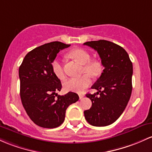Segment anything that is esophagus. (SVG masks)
<instances>
[{
  "label": "esophagus",
  "instance_id": "esophagus-1",
  "mask_svg": "<svg viewBox=\"0 0 152 152\" xmlns=\"http://www.w3.org/2000/svg\"><path fill=\"white\" fill-rule=\"evenodd\" d=\"M79 98H80V99H82V98L84 97V94H79Z\"/></svg>",
  "mask_w": 152,
  "mask_h": 152
}]
</instances>
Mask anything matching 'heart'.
<instances>
[{
    "label": "heart",
    "mask_w": 152,
    "mask_h": 152,
    "mask_svg": "<svg viewBox=\"0 0 152 152\" xmlns=\"http://www.w3.org/2000/svg\"><path fill=\"white\" fill-rule=\"evenodd\" d=\"M70 58L76 61L79 64L83 66V72H86L91 76H98L102 70V63L97 60H90V55L87 51L84 49L78 48L73 50L68 54ZM52 70L53 72L58 79H63L65 74L63 72V66L61 61L58 59H55L52 62ZM91 82L89 75L85 74L80 78H72L69 79L63 84L64 89L67 91L81 92L89 86Z\"/></svg>",
    "instance_id": "heart-1"
}]
</instances>
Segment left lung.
I'll use <instances>...</instances> for the list:
<instances>
[{
  "label": "left lung",
  "instance_id": "1",
  "mask_svg": "<svg viewBox=\"0 0 152 152\" xmlns=\"http://www.w3.org/2000/svg\"><path fill=\"white\" fill-rule=\"evenodd\" d=\"M84 45L97 51L104 68L91 86L97 92L86 94L92 104L84 112L85 119L91 126H109L121 115L131 97L132 62L127 52L112 42L100 39L86 42Z\"/></svg>",
  "mask_w": 152,
  "mask_h": 152
}]
</instances>
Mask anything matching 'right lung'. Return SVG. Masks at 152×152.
Listing matches in <instances>:
<instances>
[{"mask_svg":"<svg viewBox=\"0 0 152 152\" xmlns=\"http://www.w3.org/2000/svg\"><path fill=\"white\" fill-rule=\"evenodd\" d=\"M70 45L53 42L37 47L26 55L19 67L21 102L30 119L40 127L61 126L68 107L79 99L72 91L58 95L62 84L52 70V62L58 53Z\"/></svg>","mask_w":152,"mask_h":152,"instance_id":"obj_1","label":"right lung"}]
</instances>
